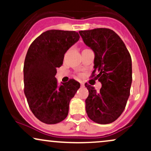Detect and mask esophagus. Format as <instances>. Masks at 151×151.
I'll return each mask as SVG.
<instances>
[{
    "label": "esophagus",
    "instance_id": "esophagus-1",
    "mask_svg": "<svg viewBox=\"0 0 151 151\" xmlns=\"http://www.w3.org/2000/svg\"><path fill=\"white\" fill-rule=\"evenodd\" d=\"M81 86H84V83L82 82V81H81Z\"/></svg>",
    "mask_w": 151,
    "mask_h": 151
}]
</instances>
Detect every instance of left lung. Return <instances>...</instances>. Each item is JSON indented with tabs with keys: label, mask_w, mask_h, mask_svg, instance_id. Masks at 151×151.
<instances>
[{
	"label": "left lung",
	"mask_w": 151,
	"mask_h": 151,
	"mask_svg": "<svg viewBox=\"0 0 151 151\" xmlns=\"http://www.w3.org/2000/svg\"><path fill=\"white\" fill-rule=\"evenodd\" d=\"M79 33L95 54L94 70L91 77L98 79L102 85L97 91L85 84L89 91L85 100L86 114L97 124H111L123 113L130 96L132 82L131 55L120 37L110 29L81 30Z\"/></svg>",
	"instance_id": "1"
}]
</instances>
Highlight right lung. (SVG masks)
Listing matches in <instances>:
<instances>
[{"instance_id": "right-lung-1", "label": "right lung", "mask_w": 151, "mask_h": 151, "mask_svg": "<svg viewBox=\"0 0 151 151\" xmlns=\"http://www.w3.org/2000/svg\"><path fill=\"white\" fill-rule=\"evenodd\" d=\"M79 39L75 31L47 30L27 50L23 67L24 92L31 111L45 124H58L67 116L70 100L80 87L73 79L58 86L55 78L65 52Z\"/></svg>"}]
</instances>
